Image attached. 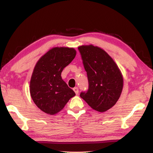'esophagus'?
I'll use <instances>...</instances> for the list:
<instances>
[{
	"label": "esophagus",
	"instance_id": "34e87169",
	"mask_svg": "<svg viewBox=\"0 0 153 153\" xmlns=\"http://www.w3.org/2000/svg\"><path fill=\"white\" fill-rule=\"evenodd\" d=\"M73 90L74 91V92L76 93V95H77V94H78V93H79V89H78V87H74V88L73 89Z\"/></svg>",
	"mask_w": 153,
	"mask_h": 153
}]
</instances>
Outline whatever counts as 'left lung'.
Wrapping results in <instances>:
<instances>
[{
    "mask_svg": "<svg viewBox=\"0 0 153 153\" xmlns=\"http://www.w3.org/2000/svg\"><path fill=\"white\" fill-rule=\"evenodd\" d=\"M88 79V89L80 97L94 110L105 112L115 105L123 88L119 68L106 52L93 45L78 47Z\"/></svg>",
    "mask_w": 153,
    "mask_h": 153,
    "instance_id": "8db88e82",
    "label": "left lung"
}]
</instances>
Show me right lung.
I'll use <instances>...</instances> for the list:
<instances>
[{
	"label": "right lung",
	"mask_w": 153,
	"mask_h": 153,
	"mask_svg": "<svg viewBox=\"0 0 153 153\" xmlns=\"http://www.w3.org/2000/svg\"><path fill=\"white\" fill-rule=\"evenodd\" d=\"M76 54L73 48L55 47L35 65L30 81V94L35 105L44 112L51 115L56 114L76 95L61 77L63 69Z\"/></svg>",
	"instance_id": "add662e5"
}]
</instances>
